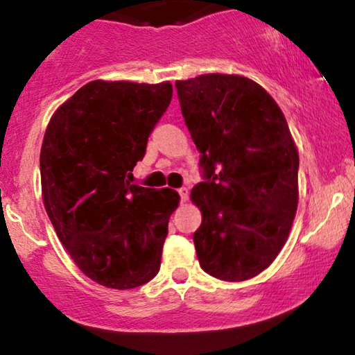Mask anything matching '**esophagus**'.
Here are the masks:
<instances>
[{
  "instance_id": "obj_1",
  "label": "esophagus",
  "mask_w": 355,
  "mask_h": 355,
  "mask_svg": "<svg viewBox=\"0 0 355 355\" xmlns=\"http://www.w3.org/2000/svg\"><path fill=\"white\" fill-rule=\"evenodd\" d=\"M178 193H179V197H181V202H186L187 198H189V191H187L186 187L178 189Z\"/></svg>"
}]
</instances>
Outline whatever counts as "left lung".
Wrapping results in <instances>:
<instances>
[{
  "instance_id": "left-lung-1",
  "label": "left lung",
  "mask_w": 355,
  "mask_h": 355,
  "mask_svg": "<svg viewBox=\"0 0 355 355\" xmlns=\"http://www.w3.org/2000/svg\"><path fill=\"white\" fill-rule=\"evenodd\" d=\"M203 181L192 189L202 211L193 232L208 275L245 281L268 268L297 210L299 155L276 101L254 80L205 74L176 82Z\"/></svg>"
}]
</instances>
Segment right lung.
<instances>
[{
    "label": "right lung",
    "instance_id": "1",
    "mask_svg": "<svg viewBox=\"0 0 355 355\" xmlns=\"http://www.w3.org/2000/svg\"><path fill=\"white\" fill-rule=\"evenodd\" d=\"M171 96L169 82H89L58 108L43 137L51 225L82 273L106 288H139L159 271L179 196L129 179Z\"/></svg>",
    "mask_w": 355,
    "mask_h": 355
}]
</instances>
